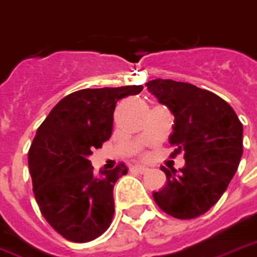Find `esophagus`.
<instances>
[{"mask_svg": "<svg viewBox=\"0 0 257 257\" xmlns=\"http://www.w3.org/2000/svg\"><path fill=\"white\" fill-rule=\"evenodd\" d=\"M132 172H136V173H140V174H144V173L148 172V167L146 166H132L131 169Z\"/></svg>", "mask_w": 257, "mask_h": 257, "instance_id": "1", "label": "esophagus"}]
</instances>
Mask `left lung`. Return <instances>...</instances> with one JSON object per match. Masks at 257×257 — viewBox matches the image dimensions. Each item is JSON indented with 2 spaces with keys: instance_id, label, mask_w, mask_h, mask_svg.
<instances>
[{
  "instance_id": "1",
  "label": "left lung",
  "mask_w": 257,
  "mask_h": 257,
  "mask_svg": "<svg viewBox=\"0 0 257 257\" xmlns=\"http://www.w3.org/2000/svg\"><path fill=\"white\" fill-rule=\"evenodd\" d=\"M174 115L169 142L184 153L177 172L161 167L167 184L154 192L158 207L177 219H193L215 206L229 187L242 155V123L227 102L189 83L157 79L146 83Z\"/></svg>"
}]
</instances>
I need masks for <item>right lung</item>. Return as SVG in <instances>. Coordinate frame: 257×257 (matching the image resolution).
Returning a JSON list of instances; mask_svg holds the SVG:
<instances>
[{
	"mask_svg": "<svg viewBox=\"0 0 257 257\" xmlns=\"http://www.w3.org/2000/svg\"><path fill=\"white\" fill-rule=\"evenodd\" d=\"M143 85L85 88L66 95L38 128L28 151L32 191L49 225L72 242H88L109 229L113 188L128 169L94 173L88 157L113 132L117 100Z\"/></svg>",
	"mask_w": 257,
	"mask_h": 257,
	"instance_id": "right-lung-1",
	"label": "right lung"
}]
</instances>
